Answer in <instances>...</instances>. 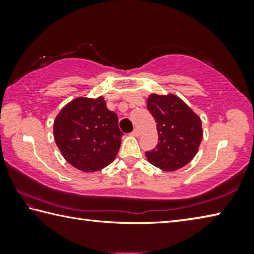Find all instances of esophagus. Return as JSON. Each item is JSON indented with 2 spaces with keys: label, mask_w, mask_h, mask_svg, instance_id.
Here are the masks:
<instances>
[{
  "label": "esophagus",
  "mask_w": 254,
  "mask_h": 254,
  "mask_svg": "<svg viewBox=\"0 0 254 254\" xmlns=\"http://www.w3.org/2000/svg\"><path fill=\"white\" fill-rule=\"evenodd\" d=\"M131 134L133 135V136H139L140 135V130H139V128H134V130H133V132L131 133Z\"/></svg>",
  "instance_id": "1"
}]
</instances>
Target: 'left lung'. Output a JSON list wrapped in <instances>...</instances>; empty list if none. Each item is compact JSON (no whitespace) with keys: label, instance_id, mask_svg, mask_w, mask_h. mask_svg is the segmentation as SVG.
<instances>
[{"label":"left lung","instance_id":"left-lung-1","mask_svg":"<svg viewBox=\"0 0 254 254\" xmlns=\"http://www.w3.org/2000/svg\"><path fill=\"white\" fill-rule=\"evenodd\" d=\"M147 107L158 131L157 147L145 152L148 161L165 171L183 168L195 157L203 139L200 118L174 94H151Z\"/></svg>","mask_w":254,"mask_h":254}]
</instances>
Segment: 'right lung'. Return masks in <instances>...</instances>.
Masks as SVG:
<instances>
[{"label": "right lung", "mask_w": 254, "mask_h": 254, "mask_svg": "<svg viewBox=\"0 0 254 254\" xmlns=\"http://www.w3.org/2000/svg\"><path fill=\"white\" fill-rule=\"evenodd\" d=\"M122 135L117 113L107 109L102 96L75 98L54 122L55 141L63 157L85 173H95L113 162Z\"/></svg>", "instance_id": "right-lung-1"}]
</instances>
